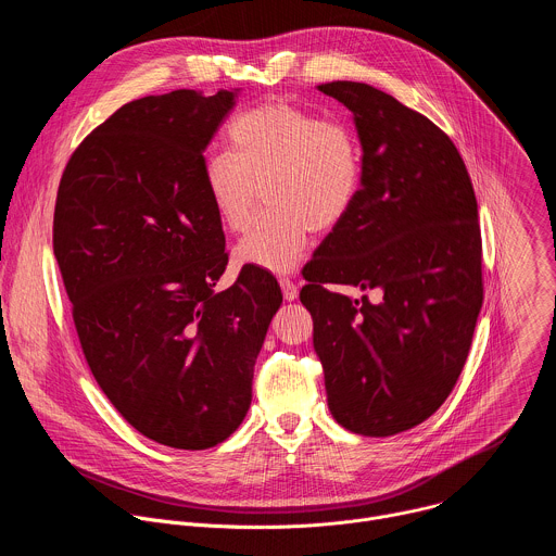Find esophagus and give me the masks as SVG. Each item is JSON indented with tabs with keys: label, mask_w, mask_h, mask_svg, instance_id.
Instances as JSON below:
<instances>
[{
	"label": "esophagus",
	"mask_w": 556,
	"mask_h": 556,
	"mask_svg": "<svg viewBox=\"0 0 556 556\" xmlns=\"http://www.w3.org/2000/svg\"><path fill=\"white\" fill-rule=\"evenodd\" d=\"M279 286H281V292H283V299H286V301H294V299L299 296V288L292 283V279L281 277V279H279Z\"/></svg>",
	"instance_id": "34e87169"
}]
</instances>
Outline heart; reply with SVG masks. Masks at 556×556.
Segmentation results:
<instances>
[{
    "label": "heart",
    "instance_id": "1",
    "mask_svg": "<svg viewBox=\"0 0 556 556\" xmlns=\"http://www.w3.org/2000/svg\"><path fill=\"white\" fill-rule=\"evenodd\" d=\"M232 151L204 155V187L219 222L242 232L255 217L262 189L270 208L237 244L235 260L268 273H290L309 230L345 219L361 189V147L352 127L275 99L251 108L228 127Z\"/></svg>",
    "mask_w": 556,
    "mask_h": 556
}]
</instances>
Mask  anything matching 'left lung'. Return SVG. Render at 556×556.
<instances>
[{"label": "left lung", "mask_w": 556, "mask_h": 556, "mask_svg": "<svg viewBox=\"0 0 556 556\" xmlns=\"http://www.w3.org/2000/svg\"><path fill=\"white\" fill-rule=\"evenodd\" d=\"M363 147L358 195L309 262L301 303L314 324L328 407L358 435L407 431L448 399L482 309L478 200L453 140L367 84L332 81ZM326 282L380 287L352 302Z\"/></svg>", "instance_id": "1"}]
</instances>
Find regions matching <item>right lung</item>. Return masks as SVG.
Masks as SVG:
<instances>
[{
  "mask_svg": "<svg viewBox=\"0 0 556 556\" xmlns=\"http://www.w3.org/2000/svg\"><path fill=\"white\" fill-rule=\"evenodd\" d=\"M240 90H176L123 105L72 153L52 247L86 361L149 440L202 451L242 425L281 290L228 253L204 149Z\"/></svg>",
  "mask_w": 556,
  "mask_h": 556,
  "instance_id": "1",
  "label": "right lung"
}]
</instances>
